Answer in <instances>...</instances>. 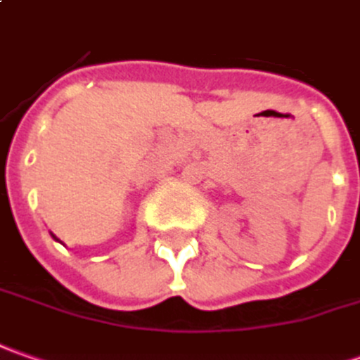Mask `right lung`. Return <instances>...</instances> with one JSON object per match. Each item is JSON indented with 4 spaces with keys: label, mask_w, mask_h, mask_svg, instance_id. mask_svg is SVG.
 Wrapping results in <instances>:
<instances>
[{
    "label": "right lung",
    "mask_w": 360,
    "mask_h": 360,
    "mask_svg": "<svg viewBox=\"0 0 360 360\" xmlns=\"http://www.w3.org/2000/svg\"><path fill=\"white\" fill-rule=\"evenodd\" d=\"M51 237H53V239H56V241H59V239H57V237H56V235H51Z\"/></svg>",
    "instance_id": "right-lung-1"
}]
</instances>
